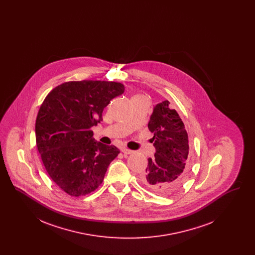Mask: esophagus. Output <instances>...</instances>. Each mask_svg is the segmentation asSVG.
<instances>
[{"label":"esophagus","instance_id":"esophagus-1","mask_svg":"<svg viewBox=\"0 0 255 255\" xmlns=\"http://www.w3.org/2000/svg\"><path fill=\"white\" fill-rule=\"evenodd\" d=\"M122 153H124V154H126V155H130V154H132V153H133V151H132V150H130V149L126 148V147H123V148H122Z\"/></svg>","mask_w":255,"mask_h":255}]
</instances>
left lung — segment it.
I'll list each match as a JSON object with an SVG mask.
<instances>
[{
  "instance_id": "8db88e82",
  "label": "left lung",
  "mask_w": 255,
  "mask_h": 255,
  "mask_svg": "<svg viewBox=\"0 0 255 255\" xmlns=\"http://www.w3.org/2000/svg\"><path fill=\"white\" fill-rule=\"evenodd\" d=\"M148 128L153 133L156 153L148 158L140 180L145 187L158 194H171L182 187L189 172L187 132L176 110L170 109L168 100L154 107Z\"/></svg>"
}]
</instances>
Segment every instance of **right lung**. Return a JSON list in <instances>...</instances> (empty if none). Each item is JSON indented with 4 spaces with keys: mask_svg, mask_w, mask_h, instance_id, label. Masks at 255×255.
<instances>
[{
    "mask_svg": "<svg viewBox=\"0 0 255 255\" xmlns=\"http://www.w3.org/2000/svg\"><path fill=\"white\" fill-rule=\"evenodd\" d=\"M124 86L108 81H71L54 88L37 115L38 151L51 180L73 197L85 196L102 183L120 150L95 140L93 126L102 121L110 101Z\"/></svg>",
    "mask_w": 255,
    "mask_h": 255,
    "instance_id": "add662e5",
    "label": "right lung"
}]
</instances>
